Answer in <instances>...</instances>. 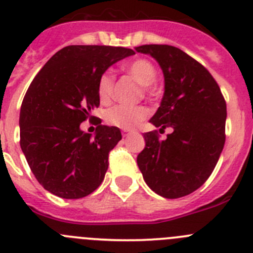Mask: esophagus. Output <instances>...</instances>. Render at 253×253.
Listing matches in <instances>:
<instances>
[{
    "label": "esophagus",
    "instance_id": "esophagus-1",
    "mask_svg": "<svg viewBox=\"0 0 253 253\" xmlns=\"http://www.w3.org/2000/svg\"><path fill=\"white\" fill-rule=\"evenodd\" d=\"M131 133H132V131H128V129H124V131H122V136H124V137L129 136Z\"/></svg>",
    "mask_w": 253,
    "mask_h": 253
}]
</instances>
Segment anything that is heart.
Masks as SVG:
<instances>
[{
    "instance_id": "obj_1",
    "label": "heart",
    "mask_w": 253,
    "mask_h": 253,
    "mask_svg": "<svg viewBox=\"0 0 253 253\" xmlns=\"http://www.w3.org/2000/svg\"><path fill=\"white\" fill-rule=\"evenodd\" d=\"M125 72L137 84L142 86L144 92H151L152 84L156 82L157 69L151 60L138 58L132 60L125 67ZM115 77L111 72H105L97 83V94L104 104H107L114 97ZM148 117V110L143 106H126L116 105L105 112V121L109 125L122 129H132L141 125Z\"/></svg>"
}]
</instances>
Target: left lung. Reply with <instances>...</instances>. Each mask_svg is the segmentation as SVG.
<instances>
[{
	"mask_svg": "<svg viewBox=\"0 0 253 253\" xmlns=\"http://www.w3.org/2000/svg\"><path fill=\"white\" fill-rule=\"evenodd\" d=\"M153 56L164 74V96L151 122L171 127L143 134L146 147L137 164L147 185L161 197L192 194L208 180L225 144L226 101L209 70L179 48L166 44L136 46Z\"/></svg>",
	"mask_w": 253,
	"mask_h": 253,
	"instance_id": "left-lung-1",
	"label": "left lung"
}]
</instances>
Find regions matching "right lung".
Masks as SVG:
<instances>
[{
	"label": "right lung",
	"instance_id": "add662e5",
	"mask_svg": "<svg viewBox=\"0 0 253 253\" xmlns=\"http://www.w3.org/2000/svg\"><path fill=\"white\" fill-rule=\"evenodd\" d=\"M132 54V49L122 46H65L29 85L19 114V143L36 179L51 194L80 199L104 180L109 153L122 138L121 132L102 126L99 119L91 138L80 124L95 119L90 112L100 105V77Z\"/></svg>",
	"mask_w": 253,
	"mask_h": 253
}]
</instances>
